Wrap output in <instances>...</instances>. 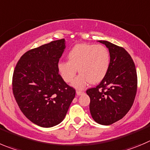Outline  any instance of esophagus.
Segmentation results:
<instances>
[{
  "instance_id": "1",
  "label": "esophagus",
  "mask_w": 150,
  "mask_h": 150,
  "mask_svg": "<svg viewBox=\"0 0 150 150\" xmlns=\"http://www.w3.org/2000/svg\"><path fill=\"white\" fill-rule=\"evenodd\" d=\"M76 94H77V96H81V95L83 94V91L78 90V91H76Z\"/></svg>"
}]
</instances>
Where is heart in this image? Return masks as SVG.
Wrapping results in <instances>:
<instances>
[{
	"mask_svg": "<svg viewBox=\"0 0 150 150\" xmlns=\"http://www.w3.org/2000/svg\"><path fill=\"white\" fill-rule=\"evenodd\" d=\"M67 58L68 61L58 63V71L64 81L68 83L73 81L78 71L80 75L72 84L78 89H83L89 82L93 84L100 83L110 68V52L101 45L77 44L69 50Z\"/></svg>",
	"mask_w": 150,
	"mask_h": 150,
	"instance_id": "obj_1",
	"label": "heart"
}]
</instances>
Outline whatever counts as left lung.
<instances>
[{
	"instance_id": "1",
	"label": "left lung",
	"mask_w": 150,
	"mask_h": 150,
	"mask_svg": "<svg viewBox=\"0 0 150 150\" xmlns=\"http://www.w3.org/2000/svg\"><path fill=\"white\" fill-rule=\"evenodd\" d=\"M109 50L110 68L98 86L86 90L89 110L96 122L110 125L119 121L131 109L137 92V72L130 54L122 47L98 40Z\"/></svg>"
}]
</instances>
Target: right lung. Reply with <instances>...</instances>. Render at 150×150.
Segmentation results:
<instances>
[{
    "instance_id": "1",
    "label": "right lung",
    "mask_w": 150,
    "mask_h": 150,
    "mask_svg": "<svg viewBox=\"0 0 150 150\" xmlns=\"http://www.w3.org/2000/svg\"><path fill=\"white\" fill-rule=\"evenodd\" d=\"M66 48L65 39L29 50L18 61L12 78V91L18 107L28 119L41 127L62 122L75 96L58 71Z\"/></svg>"
}]
</instances>
